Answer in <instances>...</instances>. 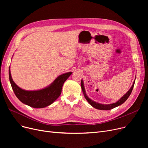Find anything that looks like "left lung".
<instances>
[{
    "mask_svg": "<svg viewBox=\"0 0 148 148\" xmlns=\"http://www.w3.org/2000/svg\"><path fill=\"white\" fill-rule=\"evenodd\" d=\"M136 80V78H135ZM135 80L133 83V85H132L131 88L129 89V90L126 93V94L123 95L118 101H116V103H112V104H101L97 102L94 101L92 100L91 99H90L88 96L86 95V90H85L84 89V83H83V80H81V86H82V89L83 91V93L84 94V98H86V99L87 100V101L93 107L97 109L98 110H110L112 109L113 108H115L116 107H118L121 104H122L123 103L125 102V101L128 98V97H130L131 93L133 90V87H134V83H135Z\"/></svg>",
    "mask_w": 148,
    "mask_h": 148,
    "instance_id": "1",
    "label": "left lung"
}]
</instances>
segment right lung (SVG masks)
<instances>
[{"label": "right lung", "mask_w": 148, "mask_h": 148, "mask_svg": "<svg viewBox=\"0 0 148 148\" xmlns=\"http://www.w3.org/2000/svg\"><path fill=\"white\" fill-rule=\"evenodd\" d=\"M73 73L68 72L60 75L50 85L42 89L26 90L20 88L13 81L9 68V78L12 88L21 103L36 108H44L53 103L60 96L64 82Z\"/></svg>", "instance_id": "1"}]
</instances>
